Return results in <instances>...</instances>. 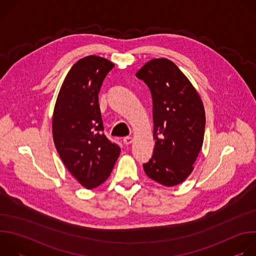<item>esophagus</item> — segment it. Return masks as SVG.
Segmentation results:
<instances>
[{
	"label": "esophagus",
	"instance_id": "34e87169",
	"mask_svg": "<svg viewBox=\"0 0 256 256\" xmlns=\"http://www.w3.org/2000/svg\"><path fill=\"white\" fill-rule=\"evenodd\" d=\"M132 136H126V138H124V144H126V146H128V144H130L132 142Z\"/></svg>",
	"mask_w": 256,
	"mask_h": 256
}]
</instances>
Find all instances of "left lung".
<instances>
[{
	"label": "left lung",
	"instance_id": "1",
	"mask_svg": "<svg viewBox=\"0 0 256 256\" xmlns=\"http://www.w3.org/2000/svg\"><path fill=\"white\" fill-rule=\"evenodd\" d=\"M136 76L150 88L153 98L154 154L144 170L165 186L184 182L202 150L206 112L200 93L166 58L146 62Z\"/></svg>",
	"mask_w": 256,
	"mask_h": 256
}]
</instances>
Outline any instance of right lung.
<instances>
[{
	"instance_id": "obj_1",
	"label": "right lung",
	"mask_w": 256,
	"mask_h": 256,
	"mask_svg": "<svg viewBox=\"0 0 256 256\" xmlns=\"http://www.w3.org/2000/svg\"><path fill=\"white\" fill-rule=\"evenodd\" d=\"M114 64L88 56L70 68L60 89L52 114V138L70 173L87 190L110 175L120 154V146L103 132L98 93Z\"/></svg>"
}]
</instances>
